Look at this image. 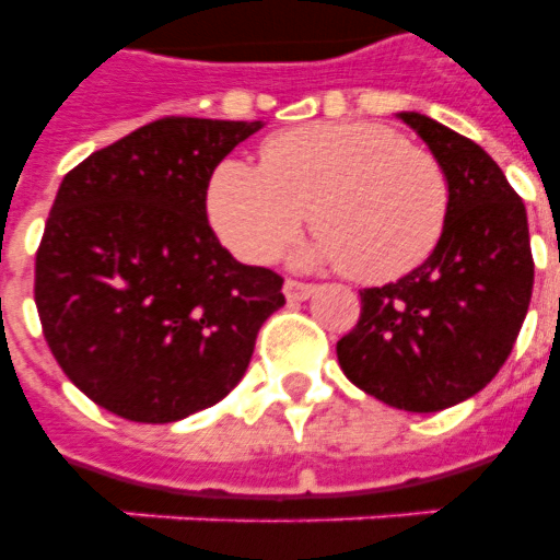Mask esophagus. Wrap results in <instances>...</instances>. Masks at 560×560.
Segmentation results:
<instances>
[{"instance_id":"1","label":"esophagus","mask_w":560,"mask_h":560,"mask_svg":"<svg viewBox=\"0 0 560 560\" xmlns=\"http://www.w3.org/2000/svg\"><path fill=\"white\" fill-rule=\"evenodd\" d=\"M314 290H316L314 284H305V281H296V279L284 281V296H288V302H302V299L311 296Z\"/></svg>"}]
</instances>
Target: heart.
Instances as JSON below:
<instances>
[{
  "mask_svg": "<svg viewBox=\"0 0 560 560\" xmlns=\"http://www.w3.org/2000/svg\"><path fill=\"white\" fill-rule=\"evenodd\" d=\"M209 218L249 264L279 258L311 211L319 232L305 261L381 284L407 276L442 241L451 186L442 162L372 121L305 125L267 139L261 168L220 162Z\"/></svg>",
  "mask_w": 560,
  "mask_h": 560,
  "instance_id": "obj_1",
  "label": "heart"
}]
</instances>
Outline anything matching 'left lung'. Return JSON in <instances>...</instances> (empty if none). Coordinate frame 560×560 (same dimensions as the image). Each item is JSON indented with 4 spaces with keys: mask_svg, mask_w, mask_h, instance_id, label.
Wrapping results in <instances>:
<instances>
[{
    "mask_svg": "<svg viewBox=\"0 0 560 560\" xmlns=\"http://www.w3.org/2000/svg\"><path fill=\"white\" fill-rule=\"evenodd\" d=\"M451 186L430 258L404 279L360 293V319L337 360L354 386L407 412H439L494 381L532 299L526 206L477 142L421 113H398Z\"/></svg>",
    "mask_w": 560,
    "mask_h": 560,
    "instance_id": "8db88e82",
    "label": "left lung"
}]
</instances>
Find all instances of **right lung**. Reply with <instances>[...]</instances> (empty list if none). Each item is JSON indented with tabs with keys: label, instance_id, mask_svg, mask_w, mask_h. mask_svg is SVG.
<instances>
[{
	"label": "right lung",
	"instance_id": "1",
	"mask_svg": "<svg viewBox=\"0 0 560 560\" xmlns=\"http://www.w3.org/2000/svg\"><path fill=\"white\" fill-rule=\"evenodd\" d=\"M261 121L171 116L72 168L37 249L48 349L98 407L168 424L218 404L284 305L279 272L235 261L206 218L220 162Z\"/></svg>",
	"mask_w": 560,
	"mask_h": 560
}]
</instances>
